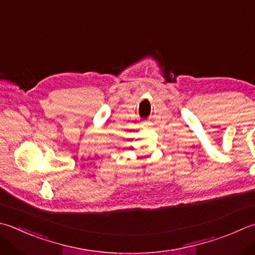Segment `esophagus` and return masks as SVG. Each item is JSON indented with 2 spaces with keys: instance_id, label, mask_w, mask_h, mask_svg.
Segmentation results:
<instances>
[{
  "instance_id": "1",
  "label": "esophagus",
  "mask_w": 255,
  "mask_h": 255,
  "mask_svg": "<svg viewBox=\"0 0 255 255\" xmlns=\"http://www.w3.org/2000/svg\"><path fill=\"white\" fill-rule=\"evenodd\" d=\"M149 126H150V124H149V123H143V124H142V127H143V128H148Z\"/></svg>"
}]
</instances>
